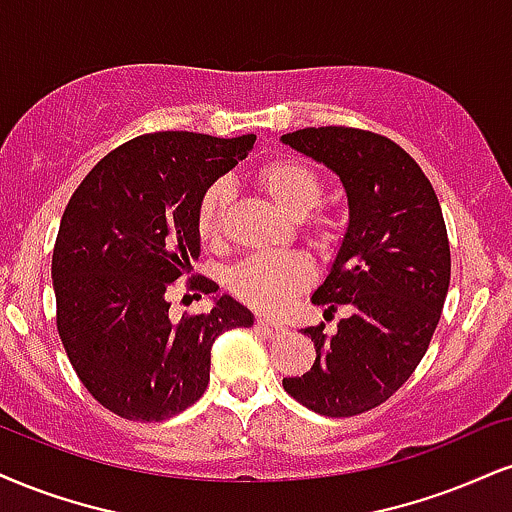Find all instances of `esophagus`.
Instances as JSON below:
<instances>
[{
  "label": "esophagus",
  "mask_w": 512,
  "mask_h": 512,
  "mask_svg": "<svg viewBox=\"0 0 512 512\" xmlns=\"http://www.w3.org/2000/svg\"><path fill=\"white\" fill-rule=\"evenodd\" d=\"M255 326H257V329L262 331L264 336H269V338H276V336H283V334H286V329H283L281 324L269 322V319H262V317H257Z\"/></svg>",
  "instance_id": "obj_1"
}]
</instances>
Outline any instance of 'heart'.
<instances>
[{"mask_svg":"<svg viewBox=\"0 0 512 512\" xmlns=\"http://www.w3.org/2000/svg\"><path fill=\"white\" fill-rule=\"evenodd\" d=\"M257 188L262 190L288 219H305L322 202L324 186L315 169L295 159H272L262 164L255 174ZM233 190L226 181L207 186L197 202L195 224L205 240H217L224 231ZM315 226L329 231V219L317 214ZM310 264L300 257L257 255L240 262L229 276V288L238 300L260 312H279L310 281Z\"/></svg>","mask_w":512,"mask_h":512,"instance_id":"1","label":"heart"}]
</instances>
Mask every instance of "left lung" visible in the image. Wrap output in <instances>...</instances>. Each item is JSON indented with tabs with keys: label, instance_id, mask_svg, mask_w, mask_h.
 <instances>
[{
	"label": "left lung",
	"instance_id": "obj_1",
	"mask_svg": "<svg viewBox=\"0 0 512 512\" xmlns=\"http://www.w3.org/2000/svg\"><path fill=\"white\" fill-rule=\"evenodd\" d=\"M286 145L324 164L348 195V229L312 303L348 307L334 334L307 326L315 365L283 389L326 417H353L391 398L427 353L451 283L439 197L403 147L346 126L303 128Z\"/></svg>",
	"mask_w": 512,
	"mask_h": 512
}]
</instances>
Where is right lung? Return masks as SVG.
Masks as SVG:
<instances>
[{
    "label": "right lung",
    "mask_w": 512,
    "mask_h": 512,
    "mask_svg": "<svg viewBox=\"0 0 512 512\" xmlns=\"http://www.w3.org/2000/svg\"><path fill=\"white\" fill-rule=\"evenodd\" d=\"M255 135L162 131L102 157L71 195L52 255L57 329L97 403L133 422L178 415L209 384L214 338L255 317L231 295L171 322L166 291L200 257V195L248 157ZM217 293L207 276L188 281Z\"/></svg>",
    "instance_id": "right-lung-1"
}]
</instances>
